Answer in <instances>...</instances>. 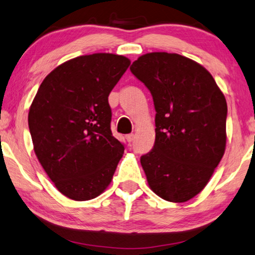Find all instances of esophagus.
I'll list each match as a JSON object with an SVG mask.
<instances>
[{
  "instance_id": "34e87169",
  "label": "esophagus",
  "mask_w": 255,
  "mask_h": 255,
  "mask_svg": "<svg viewBox=\"0 0 255 255\" xmlns=\"http://www.w3.org/2000/svg\"><path fill=\"white\" fill-rule=\"evenodd\" d=\"M134 138H135L134 134H128V135H126V139H127L128 143H131L132 140H134Z\"/></svg>"
}]
</instances>
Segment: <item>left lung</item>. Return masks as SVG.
<instances>
[{"label": "left lung", "instance_id": "1", "mask_svg": "<svg viewBox=\"0 0 255 255\" xmlns=\"http://www.w3.org/2000/svg\"><path fill=\"white\" fill-rule=\"evenodd\" d=\"M131 73L150 90L155 140L140 157L155 195L184 203L198 195L225 154L227 102L210 72L168 52L140 56Z\"/></svg>", "mask_w": 255, "mask_h": 255}]
</instances>
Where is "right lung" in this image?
<instances>
[{
  "label": "right lung",
  "instance_id": "right-lung-1",
  "mask_svg": "<svg viewBox=\"0 0 255 255\" xmlns=\"http://www.w3.org/2000/svg\"><path fill=\"white\" fill-rule=\"evenodd\" d=\"M130 65L113 54L67 60L41 83L28 113L34 151L70 199L96 198L111 183L125 146L111 131L109 95Z\"/></svg>",
  "mask_w": 255,
  "mask_h": 255
}]
</instances>
